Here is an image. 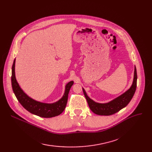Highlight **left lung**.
<instances>
[{"instance_id": "obj_1", "label": "left lung", "mask_w": 152, "mask_h": 152, "mask_svg": "<svg viewBox=\"0 0 152 152\" xmlns=\"http://www.w3.org/2000/svg\"><path fill=\"white\" fill-rule=\"evenodd\" d=\"M137 79V70L135 66L134 80L130 89L120 95V96L106 103H99L95 102L87 96L86 91L83 88L84 94L90 109L95 114L102 116H109L118 112L119 110L126 107L132 99L135 90H136Z\"/></svg>"}]
</instances>
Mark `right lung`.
<instances>
[{
  "label": "right lung",
  "instance_id": "1",
  "mask_svg": "<svg viewBox=\"0 0 152 152\" xmlns=\"http://www.w3.org/2000/svg\"><path fill=\"white\" fill-rule=\"evenodd\" d=\"M14 60L12 68V86L13 91L21 105L29 112L35 115L43 118H52L60 115L65 110L67 101L69 91L73 81L68 83L65 87V92L63 97L58 102L53 103H45L39 102L30 98L20 88L15 77Z\"/></svg>",
  "mask_w": 152,
  "mask_h": 152
}]
</instances>
